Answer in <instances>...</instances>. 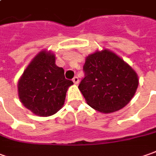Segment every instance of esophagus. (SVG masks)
<instances>
[{"instance_id":"obj_1","label":"esophagus","mask_w":156,"mask_h":156,"mask_svg":"<svg viewBox=\"0 0 156 156\" xmlns=\"http://www.w3.org/2000/svg\"><path fill=\"white\" fill-rule=\"evenodd\" d=\"M73 81H74L75 84H77V83L79 82V78H78L77 76H75V77L73 78Z\"/></svg>"}]
</instances>
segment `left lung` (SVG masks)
Returning <instances> with one entry per match:
<instances>
[{
    "mask_svg": "<svg viewBox=\"0 0 156 156\" xmlns=\"http://www.w3.org/2000/svg\"><path fill=\"white\" fill-rule=\"evenodd\" d=\"M83 72L85 77L79 84V89L87 103L100 112L122 109L138 87V77L131 67L106 50L87 56Z\"/></svg>",
    "mask_w": 156,
    "mask_h": 156,
    "instance_id": "left-lung-1",
    "label": "left lung"
}]
</instances>
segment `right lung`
Here are the masks:
<instances>
[{
	"label": "right lung",
	"instance_id": "1",
	"mask_svg": "<svg viewBox=\"0 0 156 156\" xmlns=\"http://www.w3.org/2000/svg\"><path fill=\"white\" fill-rule=\"evenodd\" d=\"M72 84L65 79L63 69L55 64V56L42 51L24 71L18 85L19 97L34 114L47 117L61 109Z\"/></svg>",
	"mask_w": 156,
	"mask_h": 156
}]
</instances>
